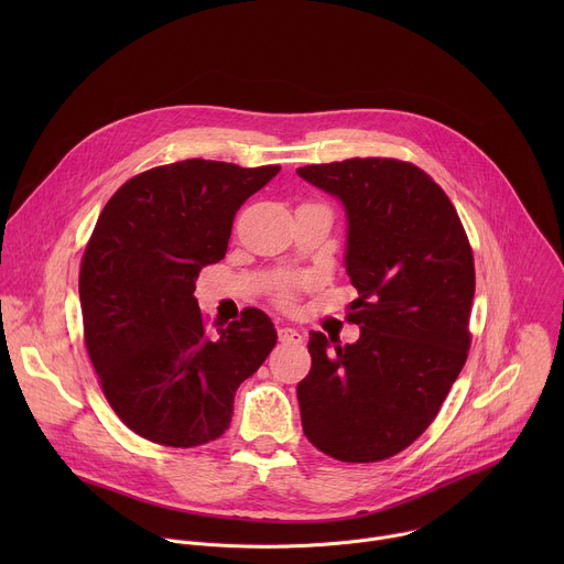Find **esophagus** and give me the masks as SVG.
<instances>
[{
    "instance_id": "esophagus-1",
    "label": "esophagus",
    "mask_w": 564,
    "mask_h": 564,
    "mask_svg": "<svg viewBox=\"0 0 564 564\" xmlns=\"http://www.w3.org/2000/svg\"><path fill=\"white\" fill-rule=\"evenodd\" d=\"M279 341L285 346H301L303 344V335L294 328H279Z\"/></svg>"
}]
</instances>
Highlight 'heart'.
Returning <instances> with one entry per match:
<instances>
[{"instance_id":"1","label":"heart","mask_w":564,"mask_h":564,"mask_svg":"<svg viewBox=\"0 0 564 564\" xmlns=\"http://www.w3.org/2000/svg\"><path fill=\"white\" fill-rule=\"evenodd\" d=\"M305 281L303 279H296V276H292V279H283L279 285H276V299L283 303V305H288L290 301H292V294H294V290L296 288H301Z\"/></svg>"}]
</instances>
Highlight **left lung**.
<instances>
[{"mask_svg":"<svg viewBox=\"0 0 564 564\" xmlns=\"http://www.w3.org/2000/svg\"><path fill=\"white\" fill-rule=\"evenodd\" d=\"M296 174L346 209L344 265L359 292L348 318L361 330L335 348L310 333L303 433L335 459L379 462L431 426L464 368L473 252L444 189L411 163L350 158Z\"/></svg>","mask_w":564,"mask_h":564,"instance_id":"8db88e82","label":"left lung"}]
</instances>
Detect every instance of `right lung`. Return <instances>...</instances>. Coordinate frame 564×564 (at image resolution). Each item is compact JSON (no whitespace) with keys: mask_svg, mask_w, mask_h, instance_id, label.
Masks as SVG:
<instances>
[{"mask_svg":"<svg viewBox=\"0 0 564 564\" xmlns=\"http://www.w3.org/2000/svg\"><path fill=\"white\" fill-rule=\"evenodd\" d=\"M279 165L183 160L127 181L105 205L79 268L85 344L116 415L140 437L192 448L220 437L236 388L276 346L257 307L209 326L194 296L231 223Z\"/></svg>","mask_w":564,"mask_h":564,"instance_id":"right-lung-1","label":"right lung"}]
</instances>
